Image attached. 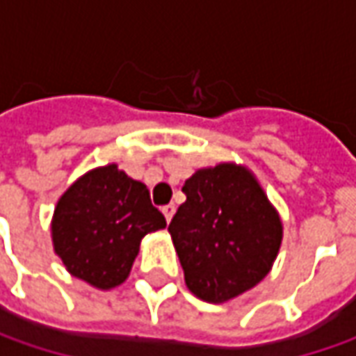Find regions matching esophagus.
I'll use <instances>...</instances> for the list:
<instances>
[{
	"instance_id": "esophagus-1",
	"label": "esophagus",
	"mask_w": 356,
	"mask_h": 356,
	"mask_svg": "<svg viewBox=\"0 0 356 356\" xmlns=\"http://www.w3.org/2000/svg\"><path fill=\"white\" fill-rule=\"evenodd\" d=\"M174 212H176V206H174V204H166V206H162V213H164L166 222H170Z\"/></svg>"
}]
</instances>
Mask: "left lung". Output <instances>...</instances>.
Segmentation results:
<instances>
[{"label": "left lung", "instance_id": "8db88e82", "mask_svg": "<svg viewBox=\"0 0 356 356\" xmlns=\"http://www.w3.org/2000/svg\"><path fill=\"white\" fill-rule=\"evenodd\" d=\"M168 232L192 293L224 303L264 280L277 257L281 222L250 172L236 164L198 170Z\"/></svg>", "mask_w": 356, "mask_h": 356}]
</instances>
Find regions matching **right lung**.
Masks as SVG:
<instances>
[{
    "mask_svg": "<svg viewBox=\"0 0 356 356\" xmlns=\"http://www.w3.org/2000/svg\"><path fill=\"white\" fill-rule=\"evenodd\" d=\"M164 226L148 188L108 164L85 174L63 194L51 234L71 275L111 289L129 277L140 239Z\"/></svg>",
    "mask_w": 356,
    "mask_h": 356,
    "instance_id": "obj_1",
    "label": "right lung"
}]
</instances>
